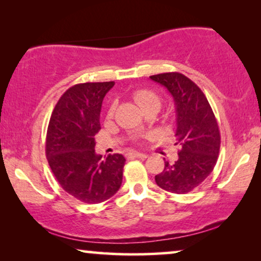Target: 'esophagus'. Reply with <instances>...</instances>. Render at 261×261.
I'll list each match as a JSON object with an SVG mask.
<instances>
[{"label": "esophagus", "mask_w": 261, "mask_h": 261, "mask_svg": "<svg viewBox=\"0 0 261 261\" xmlns=\"http://www.w3.org/2000/svg\"><path fill=\"white\" fill-rule=\"evenodd\" d=\"M130 155L133 156H137V158H147V154H145V153H140V152H132L129 153Z\"/></svg>", "instance_id": "obj_1"}]
</instances>
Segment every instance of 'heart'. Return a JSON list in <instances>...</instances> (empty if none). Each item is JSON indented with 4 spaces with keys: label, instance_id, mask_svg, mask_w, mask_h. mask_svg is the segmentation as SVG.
I'll return each instance as SVG.
<instances>
[{
    "label": "heart",
    "instance_id": "obj_1",
    "mask_svg": "<svg viewBox=\"0 0 261 261\" xmlns=\"http://www.w3.org/2000/svg\"><path fill=\"white\" fill-rule=\"evenodd\" d=\"M134 101L138 103V106L144 110L149 108H160L162 106V99H160L159 95L155 94L154 91L148 90V89H138L133 94ZM116 105H112L108 110V116L112 117L115 114Z\"/></svg>",
    "mask_w": 261,
    "mask_h": 261
}]
</instances>
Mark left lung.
<instances>
[{"mask_svg": "<svg viewBox=\"0 0 261 261\" xmlns=\"http://www.w3.org/2000/svg\"><path fill=\"white\" fill-rule=\"evenodd\" d=\"M165 87L174 99L177 113L176 144L178 159L165 160L155 183L172 194H188L201 185L216 165L221 135L216 117L203 91L190 78L179 72L149 77Z\"/></svg>", "mask_w": 261, "mask_h": 261, "instance_id": "obj_1", "label": "left lung"}]
</instances>
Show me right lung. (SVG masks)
<instances>
[{
	"label": "right lung",
	"mask_w": 261,
	"mask_h": 261,
	"mask_svg": "<svg viewBox=\"0 0 261 261\" xmlns=\"http://www.w3.org/2000/svg\"><path fill=\"white\" fill-rule=\"evenodd\" d=\"M114 82L81 83L67 89L53 109L46 134V156L56 179L78 201L96 204L122 183L124 156L95 152L102 101Z\"/></svg>",
	"instance_id": "add662e5"
}]
</instances>
